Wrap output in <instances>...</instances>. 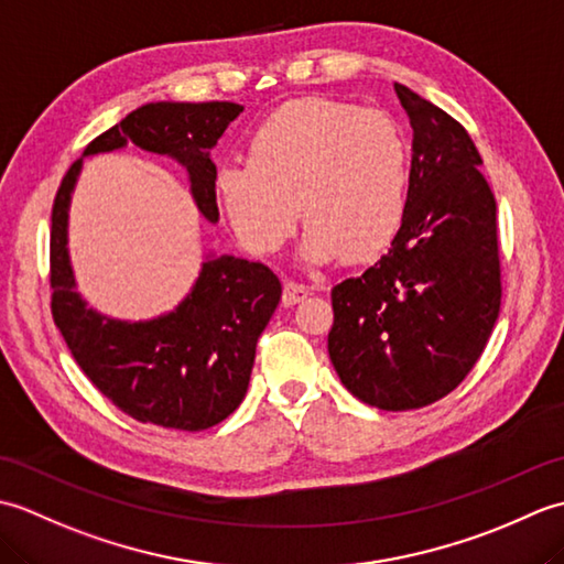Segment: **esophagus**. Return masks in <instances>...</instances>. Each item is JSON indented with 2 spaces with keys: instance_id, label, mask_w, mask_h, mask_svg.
Returning a JSON list of instances; mask_svg holds the SVG:
<instances>
[{
  "instance_id": "1",
  "label": "esophagus",
  "mask_w": 564,
  "mask_h": 564,
  "mask_svg": "<svg viewBox=\"0 0 564 564\" xmlns=\"http://www.w3.org/2000/svg\"><path fill=\"white\" fill-rule=\"evenodd\" d=\"M310 295V289L303 283H295V281H285L283 285V305H295V303H303L305 297Z\"/></svg>"
}]
</instances>
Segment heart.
Masks as SVG:
<instances>
[{
	"mask_svg": "<svg viewBox=\"0 0 564 564\" xmlns=\"http://www.w3.org/2000/svg\"><path fill=\"white\" fill-rule=\"evenodd\" d=\"M215 198L249 254L281 251L301 215L305 261H370L404 223L410 142L386 111L285 101L251 130L247 164L220 166Z\"/></svg>",
	"mask_w": 564,
	"mask_h": 564,
	"instance_id": "b5f03b06",
	"label": "heart"
}]
</instances>
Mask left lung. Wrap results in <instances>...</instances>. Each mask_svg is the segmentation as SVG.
<instances>
[{"instance_id":"8db88e82","label":"left lung","mask_w":564,"mask_h":564,"mask_svg":"<svg viewBox=\"0 0 564 564\" xmlns=\"http://www.w3.org/2000/svg\"><path fill=\"white\" fill-rule=\"evenodd\" d=\"M412 126L410 200L388 254L332 289L327 339L344 388L388 412L446 398L470 373L501 305L497 203L467 130L394 84Z\"/></svg>"}]
</instances>
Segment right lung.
Instances as JSON below:
<instances>
[{
	"label": "right lung",
	"instance_id": "1",
	"mask_svg": "<svg viewBox=\"0 0 564 564\" xmlns=\"http://www.w3.org/2000/svg\"><path fill=\"white\" fill-rule=\"evenodd\" d=\"M242 111L245 106L232 101L145 104L94 138L84 158L128 142L166 154L186 166L203 218L218 223V172L210 150ZM79 172L82 160L59 184L51 218V307L72 356L104 398L142 424L178 431L220 424L245 400L257 341L281 301V281L259 261L210 254L172 313L142 322L97 313L77 293L67 249L69 200Z\"/></svg>",
	"mask_w": 564,
	"mask_h": 564
}]
</instances>
